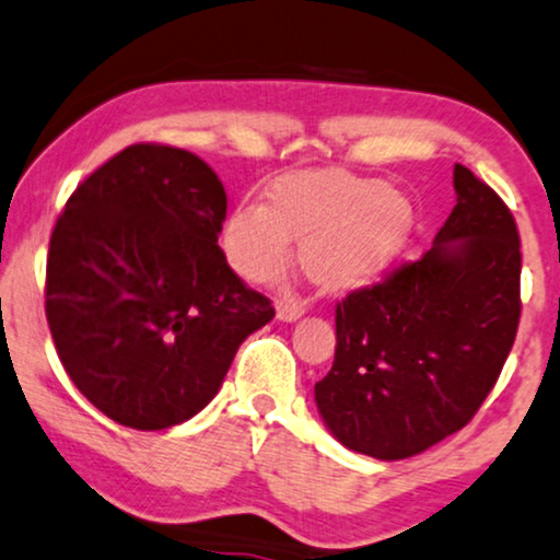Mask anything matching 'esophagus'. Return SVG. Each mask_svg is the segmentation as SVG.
Masks as SVG:
<instances>
[{"label":"esophagus","mask_w":560,"mask_h":560,"mask_svg":"<svg viewBox=\"0 0 560 560\" xmlns=\"http://www.w3.org/2000/svg\"><path fill=\"white\" fill-rule=\"evenodd\" d=\"M303 316V303L299 301H278V319L280 322H295Z\"/></svg>","instance_id":"esophagus-1"}]
</instances>
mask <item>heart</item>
I'll use <instances>...</instances> for the list:
<instances>
[{"label":"heart","instance_id":"b5f03b06","mask_svg":"<svg viewBox=\"0 0 560 560\" xmlns=\"http://www.w3.org/2000/svg\"><path fill=\"white\" fill-rule=\"evenodd\" d=\"M412 233V205L382 178L306 171L275 178L265 205H238L220 246L246 282H267L301 241V265L322 291L361 288L395 261Z\"/></svg>","mask_w":560,"mask_h":560}]
</instances>
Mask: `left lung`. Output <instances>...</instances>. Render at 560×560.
Masks as SVG:
<instances>
[{
    "label": "left lung",
    "instance_id": "obj_1",
    "mask_svg": "<svg viewBox=\"0 0 560 560\" xmlns=\"http://www.w3.org/2000/svg\"><path fill=\"white\" fill-rule=\"evenodd\" d=\"M457 205L418 261L337 303V348L316 382L332 436L376 459L425 452L470 423L520 327L512 210L465 165Z\"/></svg>",
    "mask_w": 560,
    "mask_h": 560
}]
</instances>
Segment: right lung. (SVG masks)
<instances>
[{"label":"right lung","instance_id":"1","mask_svg":"<svg viewBox=\"0 0 560 560\" xmlns=\"http://www.w3.org/2000/svg\"><path fill=\"white\" fill-rule=\"evenodd\" d=\"M225 207L202 158L153 142L124 148L67 199L46 319L69 378L114 423L163 431L197 416L275 316L218 246Z\"/></svg>","mask_w":560,"mask_h":560}]
</instances>
